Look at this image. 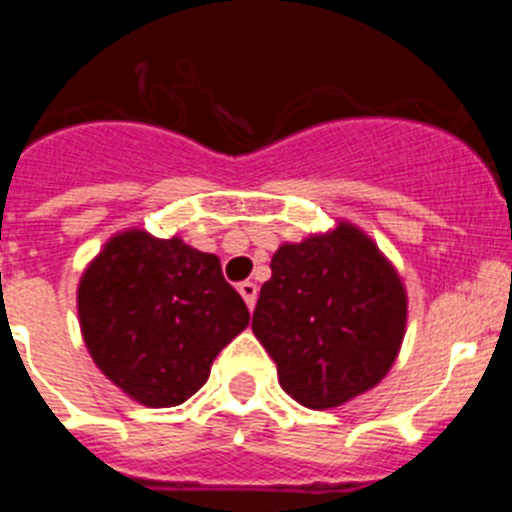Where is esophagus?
Segmentation results:
<instances>
[{"label": "esophagus", "instance_id": "34e87169", "mask_svg": "<svg viewBox=\"0 0 512 512\" xmlns=\"http://www.w3.org/2000/svg\"><path fill=\"white\" fill-rule=\"evenodd\" d=\"M238 292H241V297L246 300L248 310H253V305H256V297H259V287L253 282H241L238 284Z\"/></svg>", "mask_w": 512, "mask_h": 512}]
</instances>
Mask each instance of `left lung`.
Masks as SVG:
<instances>
[{"label":"left lung","mask_w":512,"mask_h":512,"mask_svg":"<svg viewBox=\"0 0 512 512\" xmlns=\"http://www.w3.org/2000/svg\"><path fill=\"white\" fill-rule=\"evenodd\" d=\"M408 292L390 259L354 223L282 243L253 310V336L279 384L312 410L377 387L395 364Z\"/></svg>","instance_id":"left-lung-1"}]
</instances>
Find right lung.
Wrapping results in <instances>:
<instances>
[{
    "label": "right lung",
    "instance_id": "add662e5",
    "mask_svg": "<svg viewBox=\"0 0 512 512\" xmlns=\"http://www.w3.org/2000/svg\"><path fill=\"white\" fill-rule=\"evenodd\" d=\"M76 307L99 372L146 408L189 400L251 320L215 253L140 228L112 235L89 261Z\"/></svg>",
    "mask_w": 512,
    "mask_h": 512
}]
</instances>
